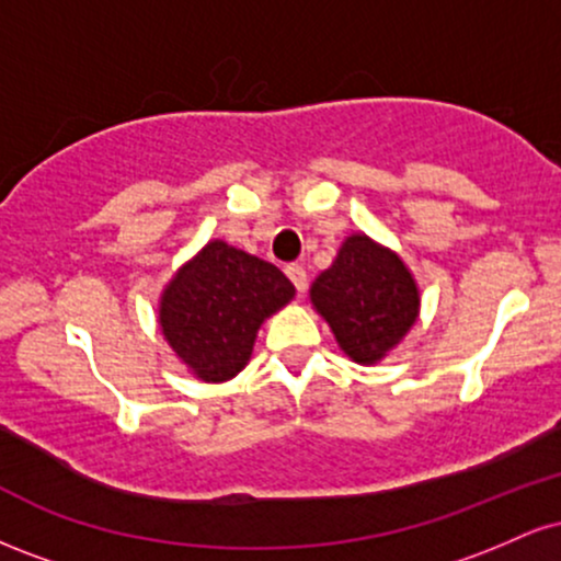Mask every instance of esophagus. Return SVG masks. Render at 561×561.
Masks as SVG:
<instances>
[{
    "label": "esophagus",
    "instance_id": "1",
    "mask_svg": "<svg viewBox=\"0 0 561 561\" xmlns=\"http://www.w3.org/2000/svg\"><path fill=\"white\" fill-rule=\"evenodd\" d=\"M285 274L289 276V282H293L298 293H302V289H306V268H302L300 263H289V266L285 268Z\"/></svg>",
    "mask_w": 561,
    "mask_h": 561
}]
</instances>
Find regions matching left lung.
<instances>
[{
	"label": "left lung",
	"mask_w": 561,
	"mask_h": 561,
	"mask_svg": "<svg viewBox=\"0 0 561 561\" xmlns=\"http://www.w3.org/2000/svg\"><path fill=\"white\" fill-rule=\"evenodd\" d=\"M311 300L340 347L358 364L379 362L420 313L409 268L366 234L347 237L332 268L313 282Z\"/></svg>",
	"instance_id": "8db88e82"
}]
</instances>
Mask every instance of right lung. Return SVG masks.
<instances>
[{"mask_svg":"<svg viewBox=\"0 0 561 561\" xmlns=\"http://www.w3.org/2000/svg\"><path fill=\"white\" fill-rule=\"evenodd\" d=\"M293 295L279 268L216 240L165 287L160 330L199 379L224 382L248 364L263 319Z\"/></svg>","mask_w":561,"mask_h":561,"instance_id":"right-lung-1","label":"right lung"}]
</instances>
